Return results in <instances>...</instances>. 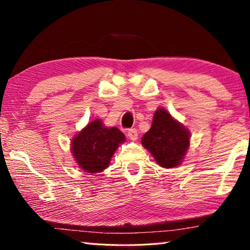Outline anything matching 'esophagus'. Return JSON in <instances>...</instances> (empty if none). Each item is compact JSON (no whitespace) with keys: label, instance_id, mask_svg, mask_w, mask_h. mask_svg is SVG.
<instances>
[{"label":"esophagus","instance_id":"obj_1","mask_svg":"<svg viewBox=\"0 0 250 250\" xmlns=\"http://www.w3.org/2000/svg\"><path fill=\"white\" fill-rule=\"evenodd\" d=\"M126 135H128L130 140L135 141L138 139V130L137 129H129L128 132H126Z\"/></svg>","mask_w":250,"mask_h":250}]
</instances>
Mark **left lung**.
I'll return each instance as SVG.
<instances>
[{"mask_svg":"<svg viewBox=\"0 0 250 250\" xmlns=\"http://www.w3.org/2000/svg\"><path fill=\"white\" fill-rule=\"evenodd\" d=\"M142 145L160 167L170 168L182 162L189 145V134L167 110L158 109L151 129L142 137Z\"/></svg>","mask_w":250,"mask_h":250,"instance_id":"1","label":"left lung"}]
</instances>
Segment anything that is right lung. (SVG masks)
<instances>
[{
  "label": "right lung",
  "instance_id": "obj_1",
  "mask_svg": "<svg viewBox=\"0 0 250 250\" xmlns=\"http://www.w3.org/2000/svg\"><path fill=\"white\" fill-rule=\"evenodd\" d=\"M125 139V134L119 129L115 126L104 128L97 119L76 135L71 142V151L78 166L95 174L109 166L111 156Z\"/></svg>",
  "mask_w": 250,
  "mask_h": 250
}]
</instances>
